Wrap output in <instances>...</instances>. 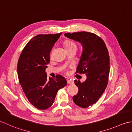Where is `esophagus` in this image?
I'll list each match as a JSON object with an SVG mask.
<instances>
[{
  "mask_svg": "<svg viewBox=\"0 0 132 132\" xmlns=\"http://www.w3.org/2000/svg\"><path fill=\"white\" fill-rule=\"evenodd\" d=\"M67 83L68 84H72L73 83V81L71 79H68L67 80Z\"/></svg>",
  "mask_w": 132,
  "mask_h": 132,
  "instance_id": "obj_1",
  "label": "esophagus"
}]
</instances>
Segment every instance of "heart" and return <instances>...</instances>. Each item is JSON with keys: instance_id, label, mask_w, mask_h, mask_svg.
<instances>
[{"instance_id": "obj_1", "label": "heart", "mask_w": 132, "mask_h": 132, "mask_svg": "<svg viewBox=\"0 0 132 132\" xmlns=\"http://www.w3.org/2000/svg\"><path fill=\"white\" fill-rule=\"evenodd\" d=\"M64 47H65V48H68L71 47H77V46L74 42L71 41V40H67L64 42Z\"/></svg>"}]
</instances>
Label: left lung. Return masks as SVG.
<instances>
[{"label": "left lung", "mask_w": 132, "mask_h": 132, "mask_svg": "<svg viewBox=\"0 0 132 132\" xmlns=\"http://www.w3.org/2000/svg\"><path fill=\"white\" fill-rule=\"evenodd\" d=\"M64 35L82 45L76 73H85L87 79L83 82L74 81L79 90L73 100L77 105L86 108L95 104L106 88L110 69L108 51L103 40L93 33L82 31Z\"/></svg>", "instance_id": "obj_1"}]
</instances>
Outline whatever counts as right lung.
<instances>
[{"label":"right lung","mask_w":132,"mask_h":132,"mask_svg":"<svg viewBox=\"0 0 132 132\" xmlns=\"http://www.w3.org/2000/svg\"><path fill=\"white\" fill-rule=\"evenodd\" d=\"M61 35L35 36L24 48L18 60L19 81L29 103L40 110L52 106L58 90L67 84L61 75L48 79L45 72L51 51Z\"/></svg>","instance_id":"right-lung-1"}]
</instances>
